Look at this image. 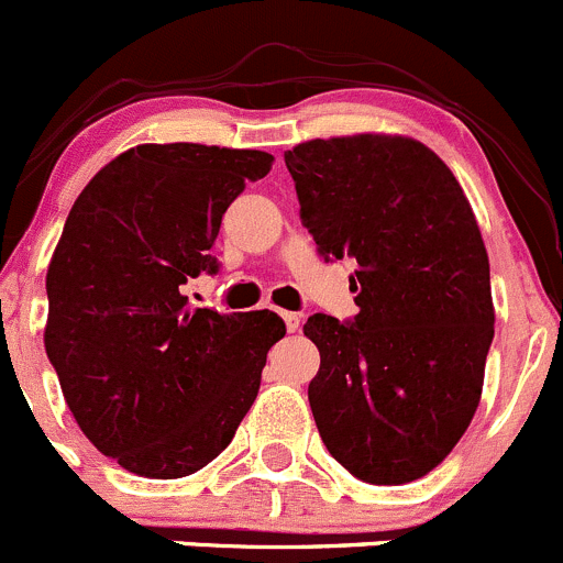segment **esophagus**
I'll use <instances>...</instances> for the list:
<instances>
[{"label":"esophagus","instance_id":"esophagus-1","mask_svg":"<svg viewBox=\"0 0 563 563\" xmlns=\"http://www.w3.org/2000/svg\"><path fill=\"white\" fill-rule=\"evenodd\" d=\"M282 320H284V325H287L289 333H295L300 328V314H298V311H282Z\"/></svg>","mask_w":563,"mask_h":563}]
</instances>
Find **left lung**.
<instances>
[{
	"label": "left lung",
	"mask_w": 563,
	"mask_h": 563,
	"mask_svg": "<svg viewBox=\"0 0 563 563\" xmlns=\"http://www.w3.org/2000/svg\"><path fill=\"white\" fill-rule=\"evenodd\" d=\"M284 164L317 252L355 260L353 322L303 325L320 350L309 405L322 443L361 482L427 476L468 430L495 333L468 197L410 136L311 139Z\"/></svg>",
	"instance_id": "left-lung-1"
}]
</instances>
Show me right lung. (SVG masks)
Instances as JSON below:
<instances>
[{
	"label": "right lung",
	"mask_w": 563,
	"mask_h": 563,
	"mask_svg": "<svg viewBox=\"0 0 563 563\" xmlns=\"http://www.w3.org/2000/svg\"><path fill=\"white\" fill-rule=\"evenodd\" d=\"M271 164L263 150L139 144L70 208L43 342L76 424L136 476L180 478L219 457L287 333L276 311L219 314L183 295L219 271L221 216Z\"/></svg>",
	"instance_id": "right-lung-1"
}]
</instances>
